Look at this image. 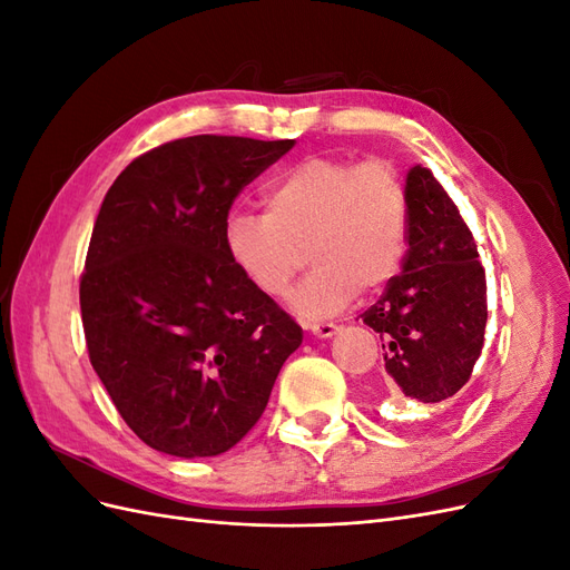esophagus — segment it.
Segmentation results:
<instances>
[{"label": "esophagus", "instance_id": "1", "mask_svg": "<svg viewBox=\"0 0 570 570\" xmlns=\"http://www.w3.org/2000/svg\"><path fill=\"white\" fill-rule=\"evenodd\" d=\"M308 331H312L316 337L325 340V337H333L340 331V327L335 323H312V325H308Z\"/></svg>", "mask_w": 570, "mask_h": 570}]
</instances>
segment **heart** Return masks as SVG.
<instances>
[{
	"label": "heart",
	"mask_w": 570,
	"mask_h": 570,
	"mask_svg": "<svg viewBox=\"0 0 570 570\" xmlns=\"http://www.w3.org/2000/svg\"><path fill=\"white\" fill-rule=\"evenodd\" d=\"M264 206L266 214L233 212L223 247L266 297L285 295L308 254L316 268L289 295L297 316H335L356 292L383 289L402 268L409 195L387 159L308 157L266 187Z\"/></svg>",
	"instance_id": "1"
}]
</instances>
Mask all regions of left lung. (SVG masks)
Instances as JSON below:
<instances>
[{"mask_svg": "<svg viewBox=\"0 0 570 570\" xmlns=\"http://www.w3.org/2000/svg\"><path fill=\"white\" fill-rule=\"evenodd\" d=\"M409 249L364 323L383 337L387 390L421 404L454 396L473 373L488 323L485 268L456 204L421 164L406 174Z\"/></svg>", "mask_w": 570, "mask_h": 570, "instance_id": "8db88e82", "label": "left lung"}]
</instances>
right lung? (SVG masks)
<instances>
[{
	"mask_svg": "<svg viewBox=\"0 0 570 570\" xmlns=\"http://www.w3.org/2000/svg\"><path fill=\"white\" fill-rule=\"evenodd\" d=\"M295 140L195 135L126 166L80 281L92 368L132 433L180 456L228 452L262 419L302 327L223 247L235 197Z\"/></svg>",
	"mask_w": 570,
	"mask_h": 570,
	"instance_id": "1",
	"label": "right lung"
}]
</instances>
